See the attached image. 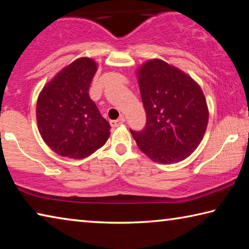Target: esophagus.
Listing matches in <instances>:
<instances>
[{
    "mask_svg": "<svg viewBox=\"0 0 249 249\" xmlns=\"http://www.w3.org/2000/svg\"><path fill=\"white\" fill-rule=\"evenodd\" d=\"M125 122V119L123 116H121L120 119H117L116 121H111L109 123H111V126H113V127H116V126H120L122 125Z\"/></svg>",
    "mask_w": 249,
    "mask_h": 249,
    "instance_id": "obj_1",
    "label": "esophagus"
}]
</instances>
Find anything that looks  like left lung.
<instances>
[{"mask_svg": "<svg viewBox=\"0 0 249 249\" xmlns=\"http://www.w3.org/2000/svg\"><path fill=\"white\" fill-rule=\"evenodd\" d=\"M147 123L130 130L153 161L168 165L188 158L203 140L209 108L203 91L190 75L161 59H149L136 71Z\"/></svg>", "mask_w": 249, "mask_h": 249, "instance_id": "obj_1", "label": "left lung"}]
</instances>
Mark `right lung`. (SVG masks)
<instances>
[{"instance_id": "1", "label": "right lung", "mask_w": 249, "mask_h": 249, "mask_svg": "<svg viewBox=\"0 0 249 249\" xmlns=\"http://www.w3.org/2000/svg\"><path fill=\"white\" fill-rule=\"evenodd\" d=\"M98 70L92 58L75 59L40 91L36 120L40 136L59 156L89 157L109 137L108 122L90 99L89 88Z\"/></svg>"}]
</instances>
